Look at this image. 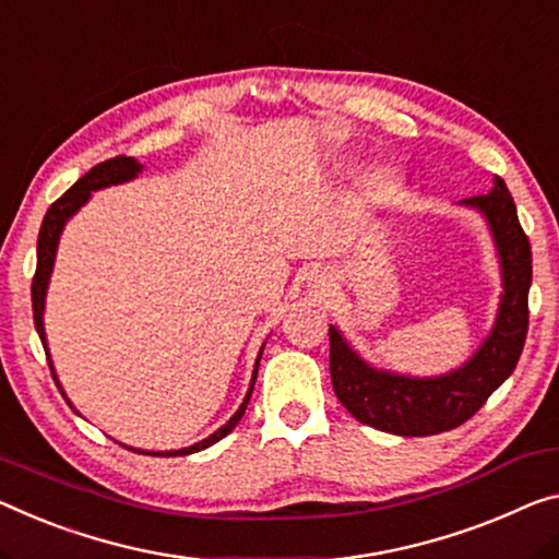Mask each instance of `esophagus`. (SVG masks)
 <instances>
[{"label": "esophagus", "mask_w": 559, "mask_h": 559, "mask_svg": "<svg viewBox=\"0 0 559 559\" xmlns=\"http://www.w3.org/2000/svg\"><path fill=\"white\" fill-rule=\"evenodd\" d=\"M332 287V280L324 277V274H320V277H314V289L317 292H328Z\"/></svg>", "instance_id": "34e87169"}]
</instances>
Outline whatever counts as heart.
Here are the masks:
<instances>
[{
  "mask_svg": "<svg viewBox=\"0 0 559 559\" xmlns=\"http://www.w3.org/2000/svg\"><path fill=\"white\" fill-rule=\"evenodd\" d=\"M362 194L369 204L390 202V200H394V194H397V179H394L390 169L377 167L365 177Z\"/></svg>",
  "mask_w": 559,
  "mask_h": 559,
  "instance_id": "1",
  "label": "heart"
}]
</instances>
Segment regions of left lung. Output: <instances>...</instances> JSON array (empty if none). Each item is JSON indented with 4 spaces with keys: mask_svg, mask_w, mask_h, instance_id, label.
Returning a JSON list of instances; mask_svg holds the SVG:
<instances>
[{
    "mask_svg": "<svg viewBox=\"0 0 559 559\" xmlns=\"http://www.w3.org/2000/svg\"><path fill=\"white\" fill-rule=\"evenodd\" d=\"M460 204L477 210L492 231L502 272L500 309L492 332L465 365L440 377H407L369 367L330 328L332 388L355 419L400 437H427L460 427L485 405L489 394L518 367L527 337V292L532 285V250L520 227L518 207L502 177L492 192L475 194Z\"/></svg>",
    "mask_w": 559,
    "mask_h": 559,
    "instance_id": "1",
    "label": "left lung"
}]
</instances>
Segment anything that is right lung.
<instances>
[{
  "label": "right lung",
  "instance_id": "1",
  "mask_svg": "<svg viewBox=\"0 0 559 559\" xmlns=\"http://www.w3.org/2000/svg\"><path fill=\"white\" fill-rule=\"evenodd\" d=\"M142 171V165L136 162L134 157H111L107 162H102V165L92 167L87 175H84L80 182H74L70 190H67L59 200L51 204L47 210L45 219H41V229H39V239H37V272H34V280H32V312H34V328H37V334L41 340V345H45L47 352V362L51 369V377H55L57 388L62 390V384H59L57 374H55V367H51V359H49V347H47V334H45V297H47V287H49V277H51V267H55V254H57V245H59V235H62V229L67 225V219L72 217V214L82 207L84 202L90 200L92 192L102 190V187H109V185H122V182H130L136 175ZM262 357V352H260ZM260 357H257V365H260ZM257 365H254V374H252V384H250V392H247V397L235 415L229 417L227 425H222L217 432L210 435L207 440L192 444V448H182V450H169V452H144V450H134V448H127L132 452H144V454H152V457H179V454H192V452H200L204 448H210V444L219 442L222 437H227L231 429L237 427L239 419H242L247 405H250V397H252V390H254V380H257ZM62 397H67L64 390H62ZM70 402V400H67ZM74 409V407H72Z\"/></svg>",
  "mask_w": 559,
  "mask_h": 559
}]
</instances>
